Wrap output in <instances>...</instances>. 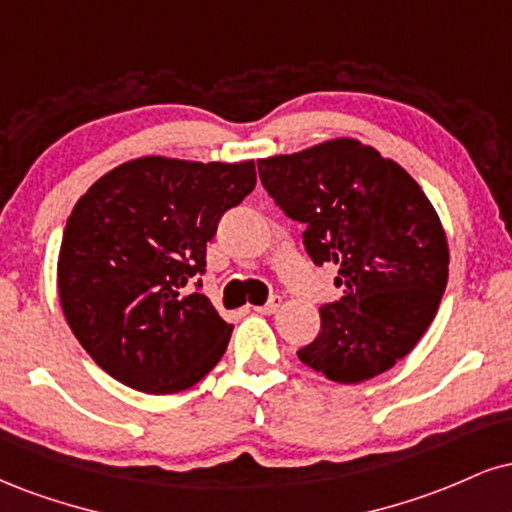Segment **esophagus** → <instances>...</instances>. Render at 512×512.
Returning <instances> with one entry per match:
<instances>
[{
  "mask_svg": "<svg viewBox=\"0 0 512 512\" xmlns=\"http://www.w3.org/2000/svg\"><path fill=\"white\" fill-rule=\"evenodd\" d=\"M281 298H272V300H269V303L267 305H260V307H255V310L257 312H262V315H276V312H279L281 310Z\"/></svg>",
  "mask_w": 512,
  "mask_h": 512,
  "instance_id": "1",
  "label": "esophagus"
}]
</instances>
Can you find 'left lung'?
<instances>
[{
	"mask_svg": "<svg viewBox=\"0 0 512 512\" xmlns=\"http://www.w3.org/2000/svg\"><path fill=\"white\" fill-rule=\"evenodd\" d=\"M288 217L303 221L317 264L346 295L319 307L322 329L298 357L336 384L379 377L420 341L448 281V240L420 183L355 138L257 159Z\"/></svg>",
	"mask_w": 512,
	"mask_h": 512,
	"instance_id": "8db88e82",
	"label": "left lung"
}]
</instances>
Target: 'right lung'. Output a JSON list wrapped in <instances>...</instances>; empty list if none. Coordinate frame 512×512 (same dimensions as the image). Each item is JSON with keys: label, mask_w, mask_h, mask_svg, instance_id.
Wrapping results in <instances>:
<instances>
[{"label": "right lung", "mask_w": 512, "mask_h": 512, "mask_svg": "<svg viewBox=\"0 0 512 512\" xmlns=\"http://www.w3.org/2000/svg\"><path fill=\"white\" fill-rule=\"evenodd\" d=\"M255 183L252 159L147 155L114 166L76 202L57 260L61 310L116 381L166 396L221 360L233 324L190 281L205 272L221 214Z\"/></svg>", "instance_id": "add662e5"}]
</instances>
